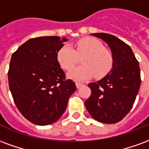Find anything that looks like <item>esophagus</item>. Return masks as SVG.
I'll return each mask as SVG.
<instances>
[{
  "label": "esophagus",
  "instance_id": "obj_1",
  "mask_svg": "<svg viewBox=\"0 0 149 149\" xmlns=\"http://www.w3.org/2000/svg\"><path fill=\"white\" fill-rule=\"evenodd\" d=\"M83 85V84H81V83H80V82H76V86H77V88H80Z\"/></svg>",
  "mask_w": 149,
  "mask_h": 149
}]
</instances>
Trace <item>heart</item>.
Listing matches in <instances>:
<instances>
[{
  "mask_svg": "<svg viewBox=\"0 0 149 149\" xmlns=\"http://www.w3.org/2000/svg\"><path fill=\"white\" fill-rule=\"evenodd\" d=\"M56 57L61 68L65 70L72 69L82 58L83 65L73 68L68 73V77L77 81H86L94 76L97 78L104 77L109 73L113 66L112 52L93 37L79 40L74 49L65 45L59 49Z\"/></svg>",
  "mask_w": 149,
  "mask_h": 149,
  "instance_id": "heart-1",
  "label": "heart"
}]
</instances>
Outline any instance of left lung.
<instances>
[{"label": "left lung", "mask_w": 149, "mask_h": 149, "mask_svg": "<svg viewBox=\"0 0 149 149\" xmlns=\"http://www.w3.org/2000/svg\"><path fill=\"white\" fill-rule=\"evenodd\" d=\"M109 46L113 66L108 75L88 84L92 93L85 101L88 112L96 120L115 124L131 110L141 86L139 62L130 46L111 34L93 33Z\"/></svg>", "instance_id": "left-lung-1"}]
</instances>
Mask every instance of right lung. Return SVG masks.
<instances>
[{
  "label": "right lung",
  "instance_id": "right-lung-1",
  "mask_svg": "<svg viewBox=\"0 0 149 149\" xmlns=\"http://www.w3.org/2000/svg\"><path fill=\"white\" fill-rule=\"evenodd\" d=\"M66 38H32L13 53L8 72V85L16 106L34 125L58 120L77 87L65 79L56 57Z\"/></svg>",
  "mask_w": 149,
  "mask_h": 149
}]
</instances>
